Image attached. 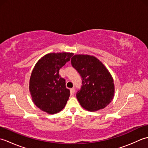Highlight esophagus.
Wrapping results in <instances>:
<instances>
[{
    "label": "esophagus",
    "instance_id": "obj_1",
    "mask_svg": "<svg viewBox=\"0 0 148 148\" xmlns=\"http://www.w3.org/2000/svg\"><path fill=\"white\" fill-rule=\"evenodd\" d=\"M74 92H75V89L74 88H72L71 89V95H74Z\"/></svg>",
    "mask_w": 148,
    "mask_h": 148
}]
</instances>
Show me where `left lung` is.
Segmentation results:
<instances>
[{
    "label": "left lung",
    "mask_w": 148,
    "mask_h": 148,
    "mask_svg": "<svg viewBox=\"0 0 148 148\" xmlns=\"http://www.w3.org/2000/svg\"><path fill=\"white\" fill-rule=\"evenodd\" d=\"M71 64L82 78V86L76 93L80 105L88 111L105 108L114 97V84L104 65L88 55H75Z\"/></svg>",
    "instance_id": "obj_1"
}]
</instances>
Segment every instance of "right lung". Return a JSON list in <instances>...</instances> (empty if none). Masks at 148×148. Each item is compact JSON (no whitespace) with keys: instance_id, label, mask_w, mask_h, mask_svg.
Here are the masks:
<instances>
[{"instance_id":"add662e5","label":"right lung","mask_w":148,"mask_h":148,"mask_svg":"<svg viewBox=\"0 0 148 148\" xmlns=\"http://www.w3.org/2000/svg\"><path fill=\"white\" fill-rule=\"evenodd\" d=\"M74 54L51 53L36 63L31 74L29 90L32 101L37 108L48 114H55L64 108L70 96L65 79L59 70Z\"/></svg>"}]
</instances>
